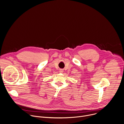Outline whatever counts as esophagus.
I'll return each instance as SVG.
<instances>
[{"mask_svg": "<svg viewBox=\"0 0 124 124\" xmlns=\"http://www.w3.org/2000/svg\"><path fill=\"white\" fill-rule=\"evenodd\" d=\"M63 70L62 69H61L60 70V73H63Z\"/></svg>", "mask_w": 124, "mask_h": 124, "instance_id": "1", "label": "esophagus"}]
</instances>
